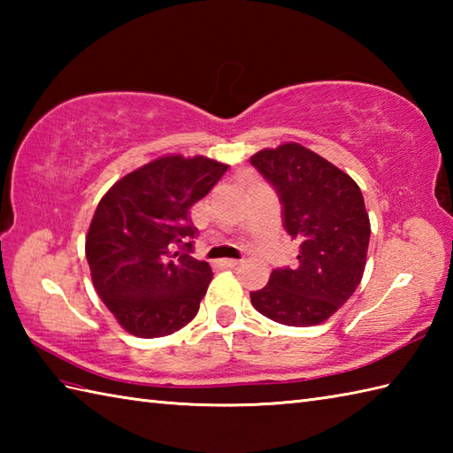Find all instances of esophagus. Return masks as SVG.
Listing matches in <instances>:
<instances>
[{
    "label": "esophagus",
    "instance_id": "1",
    "mask_svg": "<svg viewBox=\"0 0 453 453\" xmlns=\"http://www.w3.org/2000/svg\"><path fill=\"white\" fill-rule=\"evenodd\" d=\"M219 266H224V268H237V266H239V261H235V258H221Z\"/></svg>",
    "mask_w": 453,
    "mask_h": 453
}]
</instances>
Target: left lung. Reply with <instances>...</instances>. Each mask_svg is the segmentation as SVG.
I'll use <instances>...</instances> for the list:
<instances>
[{
	"label": "left lung",
	"mask_w": 453,
	"mask_h": 453,
	"mask_svg": "<svg viewBox=\"0 0 453 453\" xmlns=\"http://www.w3.org/2000/svg\"><path fill=\"white\" fill-rule=\"evenodd\" d=\"M282 204L284 229L300 245L292 266L274 268L251 303L290 326L323 323L358 288L370 243V219L358 185L300 143L251 157Z\"/></svg>",
	"instance_id": "8db88e82"
}]
</instances>
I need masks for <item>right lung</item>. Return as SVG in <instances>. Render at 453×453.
<instances>
[{
	"label": "right lung",
	"instance_id": "1",
	"mask_svg": "<svg viewBox=\"0 0 453 453\" xmlns=\"http://www.w3.org/2000/svg\"><path fill=\"white\" fill-rule=\"evenodd\" d=\"M208 157L167 156L148 163L99 202L85 239L93 286L128 333L156 339L195 319L211 280L196 261L190 208L224 177Z\"/></svg>",
	"mask_w": 453,
	"mask_h": 453
}]
</instances>
